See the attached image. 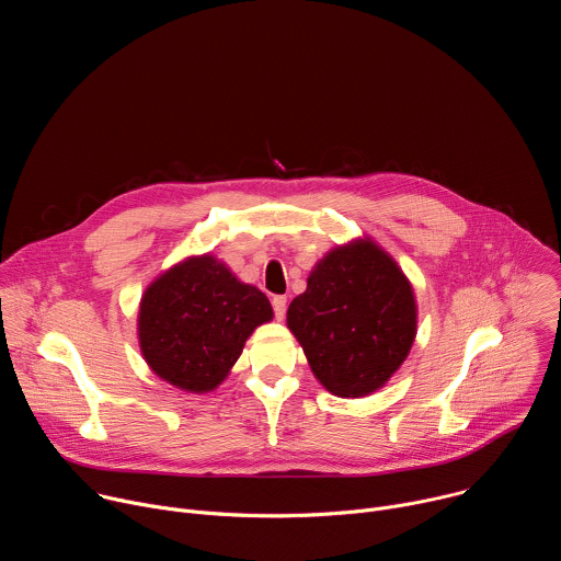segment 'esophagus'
Returning <instances> with one entry per match:
<instances>
[{
	"label": "esophagus",
	"instance_id": "34e87169",
	"mask_svg": "<svg viewBox=\"0 0 561 561\" xmlns=\"http://www.w3.org/2000/svg\"><path fill=\"white\" fill-rule=\"evenodd\" d=\"M273 310H275V317L282 322L284 314H286V297L284 295H275L273 297Z\"/></svg>",
	"mask_w": 561,
	"mask_h": 561
}]
</instances>
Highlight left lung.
<instances>
[{
  "label": "left lung",
  "instance_id": "obj_1",
  "mask_svg": "<svg viewBox=\"0 0 561 561\" xmlns=\"http://www.w3.org/2000/svg\"><path fill=\"white\" fill-rule=\"evenodd\" d=\"M312 375L337 397H366L404 364L417 335L409 277L370 237L319 260L286 312Z\"/></svg>",
  "mask_w": 561,
  "mask_h": 561
}]
</instances>
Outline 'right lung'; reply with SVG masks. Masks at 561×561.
Returning <instances> with one entry per match:
<instances>
[{
    "label": "right lung",
    "mask_w": 561,
    "mask_h": 561,
    "mask_svg": "<svg viewBox=\"0 0 561 561\" xmlns=\"http://www.w3.org/2000/svg\"><path fill=\"white\" fill-rule=\"evenodd\" d=\"M273 319L268 297L210 253L186 257L141 295L137 337L150 370L186 392H210L253 331Z\"/></svg>",
    "instance_id": "add662e5"
}]
</instances>
